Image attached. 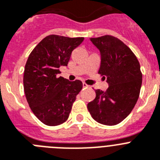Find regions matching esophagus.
Instances as JSON below:
<instances>
[{
    "label": "esophagus",
    "mask_w": 160,
    "mask_h": 160,
    "mask_svg": "<svg viewBox=\"0 0 160 160\" xmlns=\"http://www.w3.org/2000/svg\"><path fill=\"white\" fill-rule=\"evenodd\" d=\"M83 87L84 88H88V87H89V85H88V84H86V83H83Z\"/></svg>",
    "instance_id": "esophagus-1"
}]
</instances>
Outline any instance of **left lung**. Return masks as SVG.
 Masks as SVG:
<instances>
[{"label":"left lung","mask_w":160,"mask_h":160,"mask_svg":"<svg viewBox=\"0 0 160 160\" xmlns=\"http://www.w3.org/2000/svg\"><path fill=\"white\" fill-rule=\"evenodd\" d=\"M99 49L101 65L98 73L107 77V90H95L96 98L88 103L92 119L105 125L122 122L136 105L140 94L142 74L132 51L112 36L90 38Z\"/></svg>","instance_id":"8db88e82"}]
</instances>
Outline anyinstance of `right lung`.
Segmentation results:
<instances>
[{"label": "right lung", "mask_w": 160, "mask_h": 160, "mask_svg": "<svg viewBox=\"0 0 160 160\" xmlns=\"http://www.w3.org/2000/svg\"><path fill=\"white\" fill-rule=\"evenodd\" d=\"M84 37L70 38L50 35L32 51L25 65L24 92L34 115L48 126L59 125L68 119L76 95L82 89L79 80L62 76L61 66H68L72 52Z\"/></svg>", "instance_id": "right-lung-1"}]
</instances>
